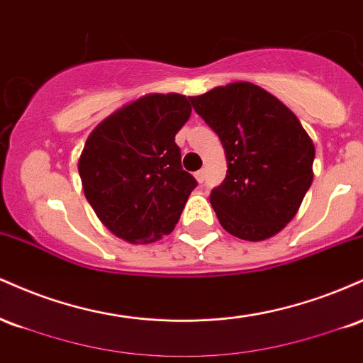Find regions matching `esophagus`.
I'll use <instances>...</instances> for the list:
<instances>
[{
	"mask_svg": "<svg viewBox=\"0 0 363 363\" xmlns=\"http://www.w3.org/2000/svg\"><path fill=\"white\" fill-rule=\"evenodd\" d=\"M194 177H196V181H198V182H203V181H205V170H198V172L194 174Z\"/></svg>",
	"mask_w": 363,
	"mask_h": 363,
	"instance_id": "1",
	"label": "esophagus"
}]
</instances>
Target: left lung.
Listing matches in <instances>:
<instances>
[{
	"instance_id": "left-lung-1",
	"label": "left lung",
	"mask_w": 363,
	"mask_h": 363,
	"mask_svg": "<svg viewBox=\"0 0 363 363\" xmlns=\"http://www.w3.org/2000/svg\"><path fill=\"white\" fill-rule=\"evenodd\" d=\"M189 101L227 158V177L210 194L220 225L251 242L277 235L297 215L314 179V143L301 121L251 82L215 86Z\"/></svg>"
}]
</instances>
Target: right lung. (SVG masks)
Here are the masks:
<instances>
[{"label": "right lung", "mask_w": 363, "mask_h": 363, "mask_svg": "<svg viewBox=\"0 0 363 363\" xmlns=\"http://www.w3.org/2000/svg\"><path fill=\"white\" fill-rule=\"evenodd\" d=\"M189 116L186 95L147 94L91 129L78 158L83 193L119 239L155 242L179 222L196 187L176 145Z\"/></svg>", "instance_id": "1"}]
</instances>
